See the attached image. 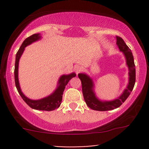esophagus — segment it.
Here are the masks:
<instances>
[{
    "instance_id": "1",
    "label": "esophagus",
    "mask_w": 149,
    "mask_h": 149,
    "mask_svg": "<svg viewBox=\"0 0 149 149\" xmlns=\"http://www.w3.org/2000/svg\"><path fill=\"white\" fill-rule=\"evenodd\" d=\"M74 70L75 71H76V73L78 74V73H79L80 71H81L82 66H80V65H76V66L74 67Z\"/></svg>"
}]
</instances>
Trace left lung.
Listing matches in <instances>:
<instances>
[{"label":"left lung","instance_id":"8db88e82","mask_svg":"<svg viewBox=\"0 0 149 149\" xmlns=\"http://www.w3.org/2000/svg\"><path fill=\"white\" fill-rule=\"evenodd\" d=\"M116 44L119 50L123 53L126 60V65L127 66L129 82L124 91L118 98L111 101L101 100L96 96L95 92V84L92 78L85 73H78V78L81 80L82 90L85 103L92 110L106 111L113 110L118 108L130 95L135 84L136 79V71L132 53L130 49L126 45L125 42L120 37L116 36Z\"/></svg>","mask_w":149,"mask_h":149}]
</instances>
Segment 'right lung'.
Returning <instances> with one entry per match:
<instances>
[{"label":"right lung","mask_w":149,"mask_h":149,"mask_svg":"<svg viewBox=\"0 0 149 149\" xmlns=\"http://www.w3.org/2000/svg\"><path fill=\"white\" fill-rule=\"evenodd\" d=\"M41 39V36L40 33L33 34L31 36L26 38L24 42H22L21 47L19 49L18 52H17L16 59H15V81L16 88L17 89V91L23 100L28 104L29 106L32 109H36V110L40 111H50L54 109H57L60 107V104L62 100V95L64 93V89L66 88V85L68 84L69 81L71 78L76 76L75 73H71L68 75H62L59 78L57 83V87L54 92L49 96H47L44 98L40 99V100H33L28 98L24 95L23 92H22L21 88H20L19 82L18 78V69H19V61L20 58H21L24 51L25 47L26 46L31 45L33 42L38 41V40Z\"/></svg>","instance_id":"add662e5"}]
</instances>
